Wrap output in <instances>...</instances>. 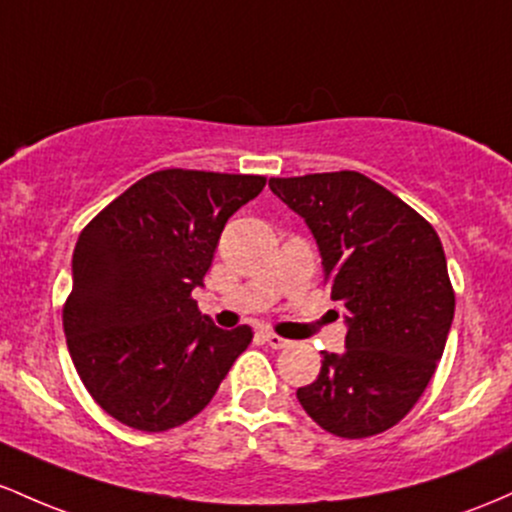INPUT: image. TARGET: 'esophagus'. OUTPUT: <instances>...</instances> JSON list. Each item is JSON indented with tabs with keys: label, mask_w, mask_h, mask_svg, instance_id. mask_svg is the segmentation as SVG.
Wrapping results in <instances>:
<instances>
[{
	"label": "esophagus",
	"mask_w": 512,
	"mask_h": 512,
	"mask_svg": "<svg viewBox=\"0 0 512 512\" xmlns=\"http://www.w3.org/2000/svg\"><path fill=\"white\" fill-rule=\"evenodd\" d=\"M263 341H266L268 346L275 348V350H280V348H287V346H290V341H287V338L278 336V333H273V331H266V333H263Z\"/></svg>",
	"instance_id": "1"
}]
</instances>
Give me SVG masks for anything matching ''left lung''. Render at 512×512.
Returning a JSON list of instances; mask_svg holds the SVG:
<instances>
[{
    "label": "left lung",
    "mask_w": 512,
    "mask_h": 512,
    "mask_svg": "<svg viewBox=\"0 0 512 512\" xmlns=\"http://www.w3.org/2000/svg\"><path fill=\"white\" fill-rule=\"evenodd\" d=\"M268 186L312 229L331 300L346 307V350H324L317 380L297 389V399L338 438L384 433L426 392L455 317L438 232L358 171Z\"/></svg>",
    "instance_id": "obj_1"
}]
</instances>
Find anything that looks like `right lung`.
Returning <instances> with one entry per match:
<instances>
[{
  "label": "right lung",
  "instance_id": "add662e5",
  "mask_svg": "<svg viewBox=\"0 0 512 512\" xmlns=\"http://www.w3.org/2000/svg\"><path fill=\"white\" fill-rule=\"evenodd\" d=\"M266 176L162 169L132 183L79 234L62 307L67 348L108 416L162 433L198 416L254 338L198 312L229 217Z\"/></svg>",
  "mask_w": 512,
  "mask_h": 512
}]
</instances>
